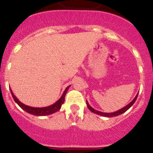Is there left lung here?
Segmentation results:
<instances>
[{"label": "left lung", "instance_id": "left-lung-1", "mask_svg": "<svg viewBox=\"0 0 153 153\" xmlns=\"http://www.w3.org/2000/svg\"><path fill=\"white\" fill-rule=\"evenodd\" d=\"M138 94L139 93H137V95L135 97V98L132 100V101H131L130 102H129L128 105H126V106H124L123 108H122V109H119V110H117V111L116 112H113V113H102V112H100V111H98V110H96V109H94L93 108H92L91 106L89 105L88 102H87V100H86V105H87V107H88V109H90V111L93 112V113H96V114L97 115H100V116H102V117H117V116H119V115H121L123 114V113H125L126 110H128V109H129V108L131 107V106L134 104V102H136V99H137V97H138Z\"/></svg>", "mask_w": 153, "mask_h": 153}]
</instances>
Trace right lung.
Returning <instances> with one entry per match:
<instances>
[{
  "label": "right lung",
  "mask_w": 153,
  "mask_h": 153,
  "mask_svg": "<svg viewBox=\"0 0 153 153\" xmlns=\"http://www.w3.org/2000/svg\"><path fill=\"white\" fill-rule=\"evenodd\" d=\"M70 86H67L66 90L63 92V95L61 96L59 100L56 101L55 103L52 104L49 106H46V107H31V106H27V105H25L23 102H21V101H19L18 99L14 96L13 93L12 92V90H10V93H11L12 97L13 98L14 101L18 104V106L21 108L22 109H24V111H26L27 113H30V114L34 115V116H38V117H40V116H47V115H51L53 114V113H56L58 110H60V108H61L62 104L64 102L65 100V96H66V93H67V90L70 88Z\"/></svg>",
  "instance_id": "obj_1"
}]
</instances>
